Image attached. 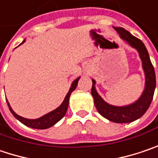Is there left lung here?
Listing matches in <instances>:
<instances>
[{
  "instance_id": "8db88e82",
  "label": "left lung",
  "mask_w": 158,
  "mask_h": 158,
  "mask_svg": "<svg viewBox=\"0 0 158 158\" xmlns=\"http://www.w3.org/2000/svg\"><path fill=\"white\" fill-rule=\"evenodd\" d=\"M120 37L127 43L131 48L138 52L141 60L142 69L145 75V87L140 97L135 102L126 106H113L106 102L99 95L96 88L97 81L92 79L91 94L98 113L106 119L116 123H128L139 119L148 111L153 99L156 88V74L153 65L149 58L148 52L142 41L135 37L129 31L120 27H114Z\"/></svg>"
}]
</instances>
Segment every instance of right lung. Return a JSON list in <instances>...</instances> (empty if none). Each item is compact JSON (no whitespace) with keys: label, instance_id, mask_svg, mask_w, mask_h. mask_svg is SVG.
<instances>
[{"label":"right lung","instance_id":"obj_1","mask_svg":"<svg viewBox=\"0 0 158 158\" xmlns=\"http://www.w3.org/2000/svg\"><path fill=\"white\" fill-rule=\"evenodd\" d=\"M25 41L26 40H24L23 42L21 43L19 45H21L22 44H24ZM79 79H80V77L77 78V79H74L72 81L67 95L65 96L62 103L60 104L59 106L57 107V108H55L54 110L51 111V112H49L48 114L41 116V117L37 118V119H27V118H24L22 116L17 114L13 111V109L11 108V106H10L9 101L7 100V104H8L9 109H10V111L11 112V114H13L15 118L17 120H19L21 123H23L24 125L33 128V129H40V130L48 129V128L54 125L55 123H57L60 119L65 115V114L67 112V109H68V106H69V101H70V95L75 90V88H77V85H78Z\"/></svg>","mask_w":158,"mask_h":158}]
</instances>
